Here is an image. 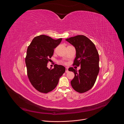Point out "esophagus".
<instances>
[{"label": "esophagus", "mask_w": 124, "mask_h": 124, "mask_svg": "<svg viewBox=\"0 0 124 124\" xmlns=\"http://www.w3.org/2000/svg\"><path fill=\"white\" fill-rule=\"evenodd\" d=\"M69 72V70H68V67H66V70H65V72L66 73H68Z\"/></svg>", "instance_id": "1"}]
</instances>
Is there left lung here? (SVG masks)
<instances>
[{
	"instance_id": "obj_1",
	"label": "left lung",
	"mask_w": 124,
	"mask_h": 124,
	"mask_svg": "<svg viewBox=\"0 0 124 124\" xmlns=\"http://www.w3.org/2000/svg\"><path fill=\"white\" fill-rule=\"evenodd\" d=\"M66 41L76 48L74 65L81 67L78 71L73 67L69 68V71L75 74L70 83L77 92L84 93L91 89L97 79L100 70L98 52L94 44L84 35H78Z\"/></svg>"
}]
</instances>
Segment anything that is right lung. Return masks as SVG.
Returning a JSON list of instances; mask_svg holds the SVG:
<instances>
[{
    "instance_id": "obj_1",
    "label": "right lung",
    "mask_w": 124,
    "mask_h": 124,
    "mask_svg": "<svg viewBox=\"0 0 124 124\" xmlns=\"http://www.w3.org/2000/svg\"><path fill=\"white\" fill-rule=\"evenodd\" d=\"M62 40L41 35L35 37L27 48L25 58L27 76L33 86L41 93H47L54 90L65 72L62 65L55 64L52 69L47 67L54 49Z\"/></svg>"
}]
</instances>
